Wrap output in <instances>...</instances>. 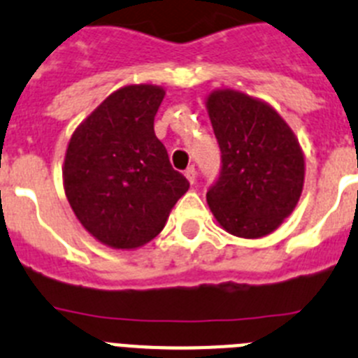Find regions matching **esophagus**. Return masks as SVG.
<instances>
[{
  "label": "esophagus",
  "mask_w": 358,
  "mask_h": 358,
  "mask_svg": "<svg viewBox=\"0 0 358 358\" xmlns=\"http://www.w3.org/2000/svg\"><path fill=\"white\" fill-rule=\"evenodd\" d=\"M185 176H187V180H189V182L191 183H194L196 182V169L194 167H187L185 169Z\"/></svg>",
  "instance_id": "1"
}]
</instances>
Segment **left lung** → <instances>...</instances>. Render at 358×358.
<instances>
[{
	"instance_id": "obj_1",
	"label": "left lung",
	"mask_w": 358,
	"mask_h": 358,
	"mask_svg": "<svg viewBox=\"0 0 358 358\" xmlns=\"http://www.w3.org/2000/svg\"><path fill=\"white\" fill-rule=\"evenodd\" d=\"M221 150V175L207 201L231 235L260 239L289 217L303 191L305 157L294 131L269 103L234 89L207 96Z\"/></svg>"
}]
</instances>
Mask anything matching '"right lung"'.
Returning <instances> with one entry per match:
<instances>
[{"label": "right lung", "instance_id": "1", "mask_svg": "<svg viewBox=\"0 0 358 358\" xmlns=\"http://www.w3.org/2000/svg\"><path fill=\"white\" fill-rule=\"evenodd\" d=\"M166 91L139 83L112 92L71 135L64 191L101 244L134 250L155 239L189 189L153 130Z\"/></svg>", "mask_w": 358, "mask_h": 358}]
</instances>
